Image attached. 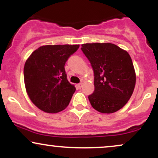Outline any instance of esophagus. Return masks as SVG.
Listing matches in <instances>:
<instances>
[{
  "instance_id": "34e87169",
  "label": "esophagus",
  "mask_w": 158,
  "mask_h": 158,
  "mask_svg": "<svg viewBox=\"0 0 158 158\" xmlns=\"http://www.w3.org/2000/svg\"><path fill=\"white\" fill-rule=\"evenodd\" d=\"M77 87L79 88H81L82 87V83H79V84H77Z\"/></svg>"
}]
</instances>
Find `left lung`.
Instances as JSON below:
<instances>
[{
	"label": "left lung",
	"mask_w": 158,
	"mask_h": 158,
	"mask_svg": "<svg viewBox=\"0 0 158 158\" xmlns=\"http://www.w3.org/2000/svg\"><path fill=\"white\" fill-rule=\"evenodd\" d=\"M94 70V91L88 96L95 110L111 114L121 109L133 94L136 74L131 56L111 43L81 45Z\"/></svg>",
	"instance_id": "obj_1"
}]
</instances>
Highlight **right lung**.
<instances>
[{"label": "right lung", "instance_id": "1", "mask_svg": "<svg viewBox=\"0 0 158 158\" xmlns=\"http://www.w3.org/2000/svg\"><path fill=\"white\" fill-rule=\"evenodd\" d=\"M79 48V44L45 45L27 59L25 88L30 100L40 110L58 113L69 105L76 88L67 79L64 65Z\"/></svg>", "mask_w": 158, "mask_h": 158}]
</instances>
